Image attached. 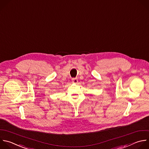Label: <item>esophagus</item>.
I'll list each match as a JSON object with an SVG mask.
<instances>
[{"label": "esophagus", "mask_w": 149, "mask_h": 149, "mask_svg": "<svg viewBox=\"0 0 149 149\" xmlns=\"http://www.w3.org/2000/svg\"><path fill=\"white\" fill-rule=\"evenodd\" d=\"M72 81L73 83H75V84H77L78 82V79L77 78H72Z\"/></svg>", "instance_id": "obj_1"}]
</instances>
